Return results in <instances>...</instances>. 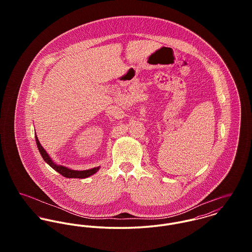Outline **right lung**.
<instances>
[{"label": "right lung", "mask_w": 252, "mask_h": 252, "mask_svg": "<svg viewBox=\"0 0 252 252\" xmlns=\"http://www.w3.org/2000/svg\"><path fill=\"white\" fill-rule=\"evenodd\" d=\"M35 138H36V145H37L38 151H39L41 157L43 158V160L52 169L57 171L60 175H62L65 178H68V179H85V178H88V177L96 174L99 171V169H100V167H96V168H93V169H90V170H85V171H74V170H71V169H69L67 167H64V166H61V165H57V164H55L51 160V158L49 157L47 152L44 150V148L41 146V144H39V142L37 140V137L35 136Z\"/></svg>", "instance_id": "right-lung-1"}]
</instances>
